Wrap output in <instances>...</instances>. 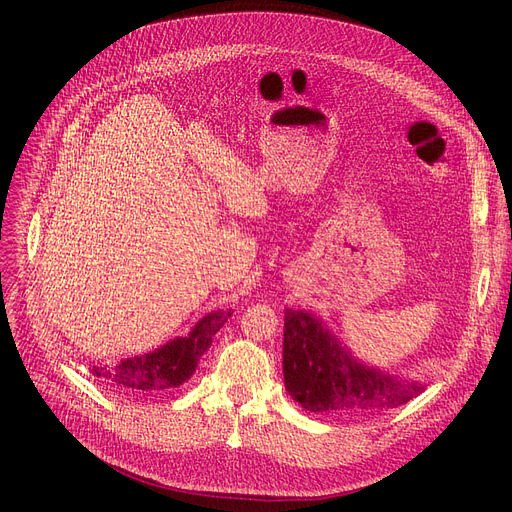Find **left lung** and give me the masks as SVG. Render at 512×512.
I'll return each instance as SVG.
<instances>
[{
  "label": "left lung",
  "instance_id": "8db88e82",
  "mask_svg": "<svg viewBox=\"0 0 512 512\" xmlns=\"http://www.w3.org/2000/svg\"><path fill=\"white\" fill-rule=\"evenodd\" d=\"M284 386L303 409L346 417L402 407L423 390L355 363L315 317L292 309L284 313Z\"/></svg>",
  "mask_w": 512,
  "mask_h": 512
}]
</instances>
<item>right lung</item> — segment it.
I'll list each match as a JSON object with an SVG mask.
<instances>
[{
	"label": "right lung",
	"instance_id": "right-lung-1",
	"mask_svg": "<svg viewBox=\"0 0 512 512\" xmlns=\"http://www.w3.org/2000/svg\"><path fill=\"white\" fill-rule=\"evenodd\" d=\"M230 311H215L203 317L188 338H176L157 351L126 359L116 367H93V375L114 388L128 392H168L191 378L199 357L211 338L226 324Z\"/></svg>",
	"mask_w": 512,
	"mask_h": 512
}]
</instances>
